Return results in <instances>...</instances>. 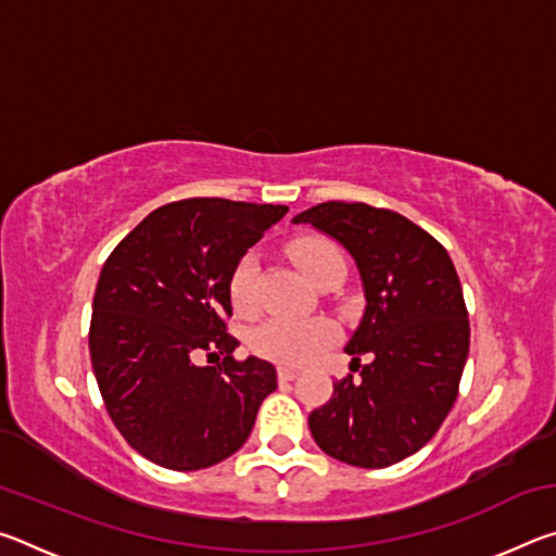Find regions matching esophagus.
<instances>
[{
	"label": "esophagus",
	"instance_id": "esophagus-1",
	"mask_svg": "<svg viewBox=\"0 0 556 556\" xmlns=\"http://www.w3.org/2000/svg\"><path fill=\"white\" fill-rule=\"evenodd\" d=\"M299 375V370H294V368H287V365H279L277 368V378H279V382H291Z\"/></svg>",
	"mask_w": 556,
	"mask_h": 556
}]
</instances>
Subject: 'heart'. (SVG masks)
Returning a JSON list of instances; mask_svg holds the SVG:
<instances>
[{
  "label": "heart",
  "instance_id": "1",
  "mask_svg": "<svg viewBox=\"0 0 556 556\" xmlns=\"http://www.w3.org/2000/svg\"><path fill=\"white\" fill-rule=\"evenodd\" d=\"M291 257L304 275L318 285V281L345 269L341 250L331 240L304 238L291 244ZM257 257L244 255L230 271L228 294L235 314L250 316L257 306ZM336 341V326L328 318H267L250 336V345L257 355L281 365H304L321 355L328 345Z\"/></svg>",
  "mask_w": 556,
  "mask_h": 556
}]
</instances>
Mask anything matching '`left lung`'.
Segmentation results:
<instances>
[{"label":"left lung","instance_id":"left-lung-1","mask_svg":"<svg viewBox=\"0 0 556 556\" xmlns=\"http://www.w3.org/2000/svg\"><path fill=\"white\" fill-rule=\"evenodd\" d=\"M351 252L365 314L345 345L361 380L333 382L308 429L324 454L361 468L407 458L437 434L458 394L470 326L448 252L404 215L368 203L328 201L299 213Z\"/></svg>","mask_w":556,"mask_h":556}]
</instances>
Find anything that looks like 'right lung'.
<instances>
[{"mask_svg":"<svg viewBox=\"0 0 556 556\" xmlns=\"http://www.w3.org/2000/svg\"><path fill=\"white\" fill-rule=\"evenodd\" d=\"M287 205L225 199L166 203L102 265L90 361L110 419L127 444L172 470L232 456L277 390L275 365L235 361L228 279ZM215 366H201L203 353Z\"/></svg>","mask_w":556,"mask_h":556,"instance_id":"right-lung-1","label":"right lung"}]
</instances>
